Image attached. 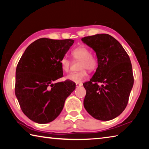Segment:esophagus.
<instances>
[{
	"label": "esophagus",
	"instance_id": "34e87169",
	"mask_svg": "<svg viewBox=\"0 0 149 149\" xmlns=\"http://www.w3.org/2000/svg\"><path fill=\"white\" fill-rule=\"evenodd\" d=\"M75 85H76L77 87H79L81 86L82 84H78V83H76V84H75Z\"/></svg>",
	"mask_w": 149,
	"mask_h": 149
}]
</instances>
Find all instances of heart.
<instances>
[{"instance_id":"b5f03b06","label":"heart","mask_w":149,"mask_h":149,"mask_svg":"<svg viewBox=\"0 0 149 149\" xmlns=\"http://www.w3.org/2000/svg\"><path fill=\"white\" fill-rule=\"evenodd\" d=\"M72 56L75 60H80L79 69L80 71L71 73L67 75V79L74 83H81L87 77V70L93 72L98 65V58L95 54L91 53L89 48L81 45L72 51ZM70 60L66 56L60 60L61 68L64 72H68L70 69Z\"/></svg>"}]
</instances>
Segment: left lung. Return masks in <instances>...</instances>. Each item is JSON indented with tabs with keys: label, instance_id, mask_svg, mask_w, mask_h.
<instances>
[{
	"label": "left lung",
	"instance_id": "1",
	"mask_svg": "<svg viewBox=\"0 0 149 149\" xmlns=\"http://www.w3.org/2000/svg\"><path fill=\"white\" fill-rule=\"evenodd\" d=\"M81 40L95 50L99 62L91 79L84 84V107L95 119L112 120L122 114L129 100L134 81L130 58L122 45L108 34Z\"/></svg>",
	"mask_w": 149,
	"mask_h": 149
}]
</instances>
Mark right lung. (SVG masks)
<instances>
[{
  "mask_svg": "<svg viewBox=\"0 0 149 149\" xmlns=\"http://www.w3.org/2000/svg\"><path fill=\"white\" fill-rule=\"evenodd\" d=\"M74 42L37 39L27 47L18 62L15 94L22 112L35 122L47 123L56 119L75 89V84L70 80L54 84L63 77L60 60Z\"/></svg>",
  "mask_w": 149,
  "mask_h": 149,
  "instance_id": "obj_1",
  "label": "right lung"
}]
</instances>
